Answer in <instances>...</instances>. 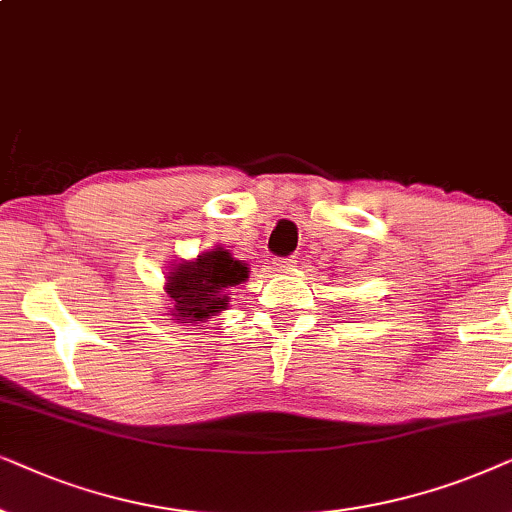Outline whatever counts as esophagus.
I'll list each match as a JSON object with an SVG mask.
<instances>
[{
  "label": "esophagus",
  "instance_id": "esophagus-1",
  "mask_svg": "<svg viewBox=\"0 0 512 512\" xmlns=\"http://www.w3.org/2000/svg\"><path fill=\"white\" fill-rule=\"evenodd\" d=\"M297 260L295 257H290V260H274V269L276 271H290L292 267H295Z\"/></svg>",
  "mask_w": 512,
  "mask_h": 512
}]
</instances>
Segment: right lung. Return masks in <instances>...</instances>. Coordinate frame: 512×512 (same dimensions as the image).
<instances>
[{
	"instance_id": "add662e5",
	"label": "right lung",
	"mask_w": 512,
	"mask_h": 512,
	"mask_svg": "<svg viewBox=\"0 0 512 512\" xmlns=\"http://www.w3.org/2000/svg\"><path fill=\"white\" fill-rule=\"evenodd\" d=\"M250 267L236 260L222 245L180 260L168 269L166 295L168 316L182 325H196L192 330H206L208 318L220 316L229 309L231 290L248 281Z\"/></svg>"
}]
</instances>
